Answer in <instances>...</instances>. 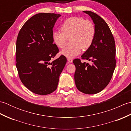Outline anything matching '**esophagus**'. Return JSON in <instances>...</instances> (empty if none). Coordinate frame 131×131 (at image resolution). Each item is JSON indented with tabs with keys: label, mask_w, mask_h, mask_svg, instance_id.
Wrapping results in <instances>:
<instances>
[{
	"label": "esophagus",
	"mask_w": 131,
	"mask_h": 131,
	"mask_svg": "<svg viewBox=\"0 0 131 131\" xmlns=\"http://www.w3.org/2000/svg\"><path fill=\"white\" fill-rule=\"evenodd\" d=\"M67 60H68V61L69 62H70V63H71L72 62H73V60H72L71 58H68Z\"/></svg>",
	"instance_id": "34e87169"
}]
</instances>
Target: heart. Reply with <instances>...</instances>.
I'll use <instances>...</instances> for the list:
<instances>
[{
  "mask_svg": "<svg viewBox=\"0 0 131 131\" xmlns=\"http://www.w3.org/2000/svg\"><path fill=\"white\" fill-rule=\"evenodd\" d=\"M61 32H54L52 39L59 48H63L67 45L68 39L71 37L73 44L66 47L61 54L68 58H73L81 53L82 49L87 50L91 46L95 36L96 29L94 24L90 20L82 17H73L68 18L61 26Z\"/></svg>",
  "mask_w": 131,
  "mask_h": 131,
  "instance_id": "1",
  "label": "heart"
}]
</instances>
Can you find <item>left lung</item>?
<instances>
[{
	"label": "left lung",
	"mask_w": 131,
	"mask_h": 131,
	"mask_svg": "<svg viewBox=\"0 0 131 131\" xmlns=\"http://www.w3.org/2000/svg\"><path fill=\"white\" fill-rule=\"evenodd\" d=\"M92 19L96 29L91 46L82 55V59L91 61L92 64L73 60L76 70L74 79L78 90L92 94L102 91L109 83L116 66L114 38L107 23L97 14L83 11Z\"/></svg>",
	"instance_id": "left-lung-1"
}]
</instances>
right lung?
<instances>
[{"label":"right lung","instance_id":"obj_1","mask_svg":"<svg viewBox=\"0 0 131 131\" xmlns=\"http://www.w3.org/2000/svg\"><path fill=\"white\" fill-rule=\"evenodd\" d=\"M59 14L41 13L29 19L19 30L16 41V68L19 79L32 92L40 95L57 89L66 58L61 55L52 39L53 28Z\"/></svg>","mask_w":131,"mask_h":131}]
</instances>
